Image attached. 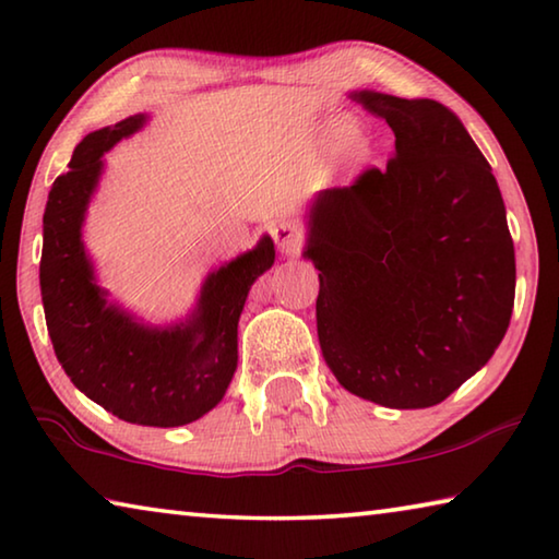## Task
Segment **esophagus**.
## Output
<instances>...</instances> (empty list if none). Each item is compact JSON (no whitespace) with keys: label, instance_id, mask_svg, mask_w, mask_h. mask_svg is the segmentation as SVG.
Returning <instances> with one entry per match:
<instances>
[{"label":"esophagus","instance_id":"1","mask_svg":"<svg viewBox=\"0 0 559 559\" xmlns=\"http://www.w3.org/2000/svg\"><path fill=\"white\" fill-rule=\"evenodd\" d=\"M271 236L273 241H276L278 251L286 253V255H294L300 251V246H304V228L296 218H278L276 224L271 226Z\"/></svg>","mask_w":559,"mask_h":559}]
</instances>
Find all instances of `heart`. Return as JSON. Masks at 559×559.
Here are the masks:
<instances>
[{
  "label": "heart",
  "instance_id": "obj_1",
  "mask_svg": "<svg viewBox=\"0 0 559 559\" xmlns=\"http://www.w3.org/2000/svg\"><path fill=\"white\" fill-rule=\"evenodd\" d=\"M343 141H345V148H348V154H350L353 158H362V156H366V152H368L366 141H362V139L356 134V131L345 129V131H343Z\"/></svg>",
  "mask_w": 559,
  "mask_h": 559
}]
</instances>
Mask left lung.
I'll return each mask as SVG.
<instances>
[{
	"label": "left lung",
	"instance_id": "8db88e82",
	"mask_svg": "<svg viewBox=\"0 0 559 559\" xmlns=\"http://www.w3.org/2000/svg\"><path fill=\"white\" fill-rule=\"evenodd\" d=\"M395 134L388 166L308 211L323 358L353 395L411 411L445 401L504 338L515 246L487 158L432 99L356 92Z\"/></svg>",
	"mask_w": 559,
	"mask_h": 559
}]
</instances>
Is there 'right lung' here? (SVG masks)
Segmentation results:
<instances>
[{"mask_svg":"<svg viewBox=\"0 0 559 559\" xmlns=\"http://www.w3.org/2000/svg\"><path fill=\"white\" fill-rule=\"evenodd\" d=\"M146 117L84 136L44 209L39 286L55 353L72 383L117 418L152 428L199 420L221 403L238 362V318L253 281L276 259L271 236L203 281L183 323L152 328L106 300L82 241L102 156Z\"/></svg>","mask_w":559,"mask_h":559,"instance_id":"obj_1","label":"right lung"}]
</instances>
